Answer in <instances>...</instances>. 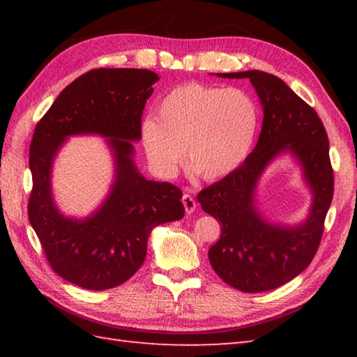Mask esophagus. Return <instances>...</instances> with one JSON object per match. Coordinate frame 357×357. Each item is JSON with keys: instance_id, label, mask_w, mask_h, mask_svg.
<instances>
[{"instance_id": "esophagus-1", "label": "esophagus", "mask_w": 357, "mask_h": 357, "mask_svg": "<svg viewBox=\"0 0 357 357\" xmlns=\"http://www.w3.org/2000/svg\"><path fill=\"white\" fill-rule=\"evenodd\" d=\"M183 204H184V207H185V211L188 215L190 213H193L195 211V208H196V201H195V198L192 195H188V193H184L183 195Z\"/></svg>"}]
</instances>
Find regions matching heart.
<instances>
[{
  "instance_id": "b5f03b06",
  "label": "heart",
  "mask_w": 357,
  "mask_h": 357,
  "mask_svg": "<svg viewBox=\"0 0 357 357\" xmlns=\"http://www.w3.org/2000/svg\"><path fill=\"white\" fill-rule=\"evenodd\" d=\"M156 118L142 121L141 141L150 165L165 178L183 161L202 179L236 170L253 146L259 109L239 87L184 82L156 105Z\"/></svg>"
}]
</instances>
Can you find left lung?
I'll list each match as a JSON object with an SVG mask.
<instances>
[{
    "mask_svg": "<svg viewBox=\"0 0 357 357\" xmlns=\"http://www.w3.org/2000/svg\"><path fill=\"white\" fill-rule=\"evenodd\" d=\"M248 78L264 109L259 139L244 164L202 188L198 202L221 224V238L208 259L225 284L244 293L275 290L304 271L319 248L325 216L335 193L328 136L316 110L271 73H218ZM290 149L305 167L315 201L307 221L296 229L262 222L252 206L257 178L279 151Z\"/></svg>",
    "mask_w": 357,
    "mask_h": 357,
    "instance_id": "1",
    "label": "left lung"
}]
</instances>
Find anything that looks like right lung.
<instances>
[{
  "instance_id": "1",
  "label": "right lung",
  "mask_w": 357,
  "mask_h": 357,
  "mask_svg": "<svg viewBox=\"0 0 357 357\" xmlns=\"http://www.w3.org/2000/svg\"><path fill=\"white\" fill-rule=\"evenodd\" d=\"M158 79L147 69H93L67 86L35 127L29 221L52 270L86 290L130 279L146 259L151 229L184 216L183 190L142 178L132 161L130 141L141 138L142 112ZM79 132L107 135L117 158L112 193L86 222L59 215L50 195L52 156L67 135Z\"/></svg>"
}]
</instances>
